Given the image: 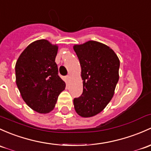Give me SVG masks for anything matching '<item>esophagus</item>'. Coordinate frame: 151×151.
Here are the masks:
<instances>
[{
  "label": "esophagus",
  "instance_id": "34e87169",
  "mask_svg": "<svg viewBox=\"0 0 151 151\" xmlns=\"http://www.w3.org/2000/svg\"><path fill=\"white\" fill-rule=\"evenodd\" d=\"M70 79H71V77L69 75L66 76V80L67 81V82H69V81L70 80Z\"/></svg>",
  "mask_w": 151,
  "mask_h": 151
}]
</instances>
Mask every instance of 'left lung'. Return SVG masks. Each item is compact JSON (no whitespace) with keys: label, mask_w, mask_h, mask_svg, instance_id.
<instances>
[{"label":"left lung","mask_w":151,"mask_h":151,"mask_svg":"<svg viewBox=\"0 0 151 151\" xmlns=\"http://www.w3.org/2000/svg\"><path fill=\"white\" fill-rule=\"evenodd\" d=\"M73 48L83 80V93L74 99V109L80 116L88 118L102 111L113 98L120 61L110 47L97 41L74 45Z\"/></svg>","instance_id":"1"}]
</instances>
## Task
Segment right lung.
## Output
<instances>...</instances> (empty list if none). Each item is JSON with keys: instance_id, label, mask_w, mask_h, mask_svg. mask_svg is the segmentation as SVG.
Masks as SVG:
<instances>
[{"instance_id": "right-lung-1", "label": "right lung", "mask_w": 151, "mask_h": 151, "mask_svg": "<svg viewBox=\"0 0 151 151\" xmlns=\"http://www.w3.org/2000/svg\"><path fill=\"white\" fill-rule=\"evenodd\" d=\"M58 48L47 40H38L23 50L16 63V82L22 99L38 113L51 111L66 88L55 62Z\"/></svg>"}]
</instances>
